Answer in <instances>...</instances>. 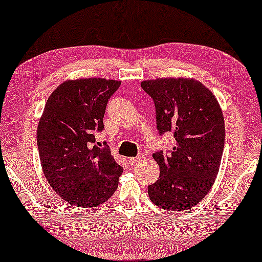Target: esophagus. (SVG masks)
Returning <instances> with one entry per match:
<instances>
[{
  "instance_id": "34e87169",
  "label": "esophagus",
  "mask_w": 262,
  "mask_h": 262,
  "mask_svg": "<svg viewBox=\"0 0 262 262\" xmlns=\"http://www.w3.org/2000/svg\"><path fill=\"white\" fill-rule=\"evenodd\" d=\"M144 159H145V157H144V155H138V157H136V158H130L129 159V163L132 165H134V164H137V163L142 162Z\"/></svg>"
}]
</instances>
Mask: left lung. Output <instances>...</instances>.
Here are the masks:
<instances>
[{
  "instance_id": "8db88e82",
  "label": "left lung",
  "mask_w": 262,
  "mask_h": 262,
  "mask_svg": "<svg viewBox=\"0 0 262 262\" xmlns=\"http://www.w3.org/2000/svg\"><path fill=\"white\" fill-rule=\"evenodd\" d=\"M141 85L154 100L159 132H172L176 138L169 154H153L160 176L148 186L149 199L163 210L190 209L219 173L225 143L221 105L208 88L190 77H159Z\"/></svg>"
}]
</instances>
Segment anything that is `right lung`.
<instances>
[{
	"instance_id": "add662e5",
	"label": "right lung",
	"mask_w": 262,
	"mask_h": 262,
	"mask_svg": "<svg viewBox=\"0 0 262 262\" xmlns=\"http://www.w3.org/2000/svg\"><path fill=\"white\" fill-rule=\"evenodd\" d=\"M120 81L101 77L68 80L49 96L37 127L41 169L58 196L72 206L92 208L118 187L122 168L110 151L93 145L103 129L108 99Z\"/></svg>"
}]
</instances>
